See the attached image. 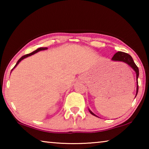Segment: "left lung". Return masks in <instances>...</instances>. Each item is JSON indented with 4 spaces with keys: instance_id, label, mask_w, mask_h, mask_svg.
<instances>
[{
    "instance_id": "1",
    "label": "left lung",
    "mask_w": 149,
    "mask_h": 149,
    "mask_svg": "<svg viewBox=\"0 0 149 149\" xmlns=\"http://www.w3.org/2000/svg\"><path fill=\"white\" fill-rule=\"evenodd\" d=\"M112 60H114V61H121V62H125V63H126V64H127L128 65H130V66L135 70V72L136 73V75H137V93H136V95H137V93H138V90H139L138 80H137L138 77H139V68L137 66V65L135 64V62H134V61H133L132 57L129 54L125 53V52H118L114 55V56L112 57ZM90 113L93 115L96 116L95 114H93L91 111H90Z\"/></svg>"
}]
</instances>
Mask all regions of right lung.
Here are the masks:
<instances>
[{"mask_svg":"<svg viewBox=\"0 0 149 149\" xmlns=\"http://www.w3.org/2000/svg\"><path fill=\"white\" fill-rule=\"evenodd\" d=\"M46 49H47V47H41V48H39V49H37V50H35V51H33V52H31V53H29V54H26V55H24V56H22L21 58H20L18 60V61L17 62V63H16V64L15 65V66L13 68V69L16 66V65L19 64V62L21 61L22 60H23L24 58H26V57H28V56H31V55H32V54H34L35 53H36V52H39V51H40V50H46ZM12 69V70H13Z\"/></svg>","mask_w":149,"mask_h":149,"instance_id":"add662e5","label":"right lung"}]
</instances>
